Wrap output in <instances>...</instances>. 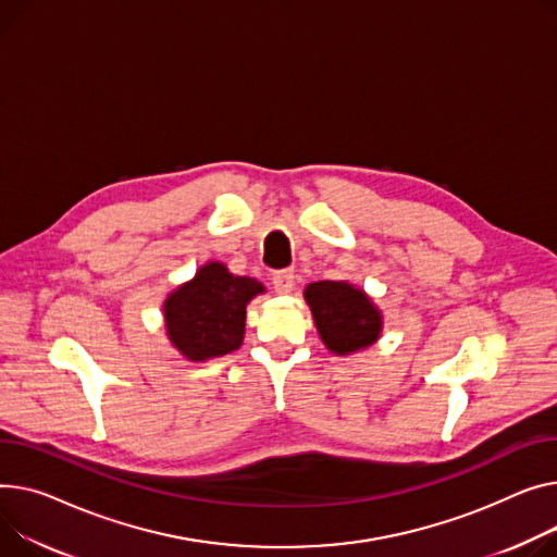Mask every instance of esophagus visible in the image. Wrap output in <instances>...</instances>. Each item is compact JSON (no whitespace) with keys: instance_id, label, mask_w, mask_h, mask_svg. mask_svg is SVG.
Masks as SVG:
<instances>
[{"instance_id":"obj_1","label":"esophagus","mask_w":557,"mask_h":557,"mask_svg":"<svg viewBox=\"0 0 557 557\" xmlns=\"http://www.w3.org/2000/svg\"><path fill=\"white\" fill-rule=\"evenodd\" d=\"M271 280H273V288H275L280 295L290 293V290H293V286H295V275H293V271H288V269H284V271H275Z\"/></svg>"}]
</instances>
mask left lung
Wrapping results in <instances>:
<instances>
[{
	"instance_id": "obj_1",
	"label": "left lung",
	"mask_w": 557,
	"mask_h": 557,
	"mask_svg": "<svg viewBox=\"0 0 557 557\" xmlns=\"http://www.w3.org/2000/svg\"><path fill=\"white\" fill-rule=\"evenodd\" d=\"M305 300L329 351L347 356L381 338L383 315L362 288L322 280L305 288Z\"/></svg>"
}]
</instances>
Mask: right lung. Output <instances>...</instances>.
Returning a JSON list of instances; mask_svg holds the SVG:
<instances>
[{
	"label": "right lung",
	"mask_w": 557,
	"mask_h": 557,
	"mask_svg": "<svg viewBox=\"0 0 557 557\" xmlns=\"http://www.w3.org/2000/svg\"><path fill=\"white\" fill-rule=\"evenodd\" d=\"M259 293H264L262 282L233 275L221 262L203 264L163 302L170 343L195 362L239 349L246 305Z\"/></svg>",
	"instance_id": "obj_1"
}]
</instances>
